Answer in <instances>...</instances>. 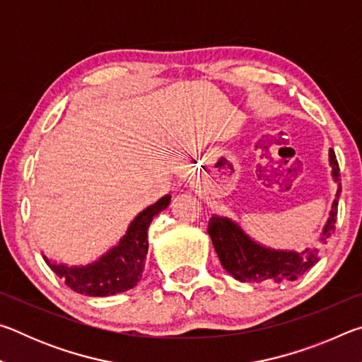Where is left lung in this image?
<instances>
[{
	"mask_svg": "<svg viewBox=\"0 0 362 362\" xmlns=\"http://www.w3.org/2000/svg\"><path fill=\"white\" fill-rule=\"evenodd\" d=\"M330 166H332L334 179L339 182L340 168L335 158V151H329ZM341 192V183L339 182L337 199L332 203V211L324 226L321 243L326 244L327 238L335 233L337 211H339V194ZM214 247L220 259L222 267L233 278L241 283H287L296 281L308 272V269L320 260L321 250L317 247L306 249L303 252H287V250H272L255 244L235 222L214 216L207 223Z\"/></svg>",
	"mask_w": 362,
	"mask_h": 362,
	"instance_id": "1",
	"label": "left lung"
}]
</instances>
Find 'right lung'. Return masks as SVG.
Returning <instances> with one entry per match:
<instances>
[{
	"label": "right lung",
	"instance_id": "obj_1",
	"mask_svg": "<svg viewBox=\"0 0 362 362\" xmlns=\"http://www.w3.org/2000/svg\"><path fill=\"white\" fill-rule=\"evenodd\" d=\"M170 196H164L131 223L118 246L88 267L57 265L45 257L47 267L65 281L71 291L89 297H108L132 289L142 278L146 250H148V226L159 212L166 209Z\"/></svg>",
	"mask_w": 362,
	"mask_h": 362
}]
</instances>
